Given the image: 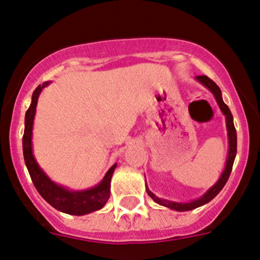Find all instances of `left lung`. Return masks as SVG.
<instances>
[{
	"label": "left lung",
	"mask_w": 260,
	"mask_h": 260,
	"mask_svg": "<svg viewBox=\"0 0 260 260\" xmlns=\"http://www.w3.org/2000/svg\"><path fill=\"white\" fill-rule=\"evenodd\" d=\"M196 80L203 85L204 87H207L210 92L213 93L214 99L218 103L219 108L222 114L225 115V123H226V131H228V142H229V149H228V157L226 161H225V168L222 170L221 175L219 176L218 181L215 182L214 185L210 186V187L207 190L200 198H196V200L188 201V202H175V201H169L166 200V198H159L157 197L152 191H149L147 182H146V192L148 193V196L154 201L155 203H158L159 206L167 207V208H170L173 210H176V212H187V210L196 209L198 207H202L204 204L214 198L216 194L219 193L222 190L225 184H226L229 176L231 174V169H233L235 157H236L237 152V135H236V129H235L234 125V118L233 114H231L229 107L225 105L224 101H222L221 96V90L219 88L218 85L215 84L214 81L210 80L208 76L202 75V76H196Z\"/></svg>",
	"instance_id": "1"
}]
</instances>
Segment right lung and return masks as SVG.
<instances>
[{"instance_id": "obj_1", "label": "right lung", "mask_w": 260, "mask_h": 260, "mask_svg": "<svg viewBox=\"0 0 260 260\" xmlns=\"http://www.w3.org/2000/svg\"><path fill=\"white\" fill-rule=\"evenodd\" d=\"M52 81H46L39 85L32 92L31 103L25 113V129L23 136V154L25 166L27 168L36 190L41 197L51 204L54 209L70 215H86L96 210L102 209L111 196V180L117 163L109 168L97 185L86 190H72L60 184H57L46 174L39 166L32 151V127L35 119L36 106L40 93Z\"/></svg>"}]
</instances>
